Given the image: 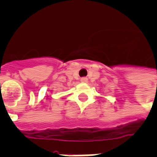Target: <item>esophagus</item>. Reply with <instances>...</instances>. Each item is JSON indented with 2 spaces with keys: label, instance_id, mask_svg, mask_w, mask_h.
<instances>
[{
  "label": "esophagus",
  "instance_id": "obj_1",
  "mask_svg": "<svg viewBox=\"0 0 157 157\" xmlns=\"http://www.w3.org/2000/svg\"><path fill=\"white\" fill-rule=\"evenodd\" d=\"M87 81H88L87 78H86V77H83V78H81L82 82H87Z\"/></svg>",
  "mask_w": 157,
  "mask_h": 157
}]
</instances>
